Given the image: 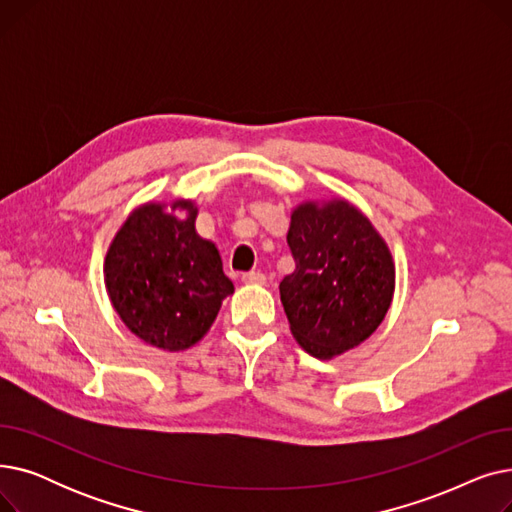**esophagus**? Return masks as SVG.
Wrapping results in <instances>:
<instances>
[{"instance_id":"esophagus-1","label":"esophagus","mask_w":512,"mask_h":512,"mask_svg":"<svg viewBox=\"0 0 512 512\" xmlns=\"http://www.w3.org/2000/svg\"><path fill=\"white\" fill-rule=\"evenodd\" d=\"M240 280L245 284H265V274L261 272H245L240 276Z\"/></svg>"}]
</instances>
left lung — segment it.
<instances>
[{
	"label": "left lung",
	"mask_w": 512,
	"mask_h": 512,
	"mask_svg": "<svg viewBox=\"0 0 512 512\" xmlns=\"http://www.w3.org/2000/svg\"><path fill=\"white\" fill-rule=\"evenodd\" d=\"M294 259L280 282L292 336L317 359L361 344L388 313L394 263L386 242L346 201L294 209L286 234Z\"/></svg>",
	"instance_id": "1"
}]
</instances>
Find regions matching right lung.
<instances>
[{"label": "right lung", "mask_w": 512, "mask_h": 512, "mask_svg": "<svg viewBox=\"0 0 512 512\" xmlns=\"http://www.w3.org/2000/svg\"><path fill=\"white\" fill-rule=\"evenodd\" d=\"M186 220L149 203L134 211L105 257V286L132 334L164 351H184L211 328L234 286L215 245Z\"/></svg>", "instance_id": "add662e5"}]
</instances>
